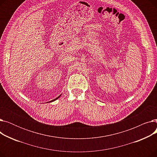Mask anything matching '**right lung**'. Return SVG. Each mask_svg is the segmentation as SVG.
<instances>
[{
    "mask_svg": "<svg viewBox=\"0 0 157 157\" xmlns=\"http://www.w3.org/2000/svg\"><path fill=\"white\" fill-rule=\"evenodd\" d=\"M60 96H59V97H57V98H55V99H54V100H53V101H50V102H52V101H55V100H56V99H57V98H59V97H60Z\"/></svg>",
    "mask_w": 157,
    "mask_h": 157,
    "instance_id": "obj_1",
    "label": "right lung"
}]
</instances>
